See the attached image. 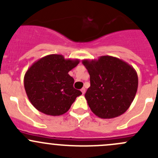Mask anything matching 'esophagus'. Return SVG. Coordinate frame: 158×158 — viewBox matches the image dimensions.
<instances>
[{
  "label": "esophagus",
  "instance_id": "34e87169",
  "mask_svg": "<svg viewBox=\"0 0 158 158\" xmlns=\"http://www.w3.org/2000/svg\"><path fill=\"white\" fill-rule=\"evenodd\" d=\"M81 92H82V94H84L85 92V88H82V89H81Z\"/></svg>",
  "mask_w": 158,
  "mask_h": 158
}]
</instances>
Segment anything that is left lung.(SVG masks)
I'll use <instances>...</instances> for the list:
<instances>
[{
	"label": "left lung",
	"instance_id": "1",
	"mask_svg": "<svg viewBox=\"0 0 158 158\" xmlns=\"http://www.w3.org/2000/svg\"><path fill=\"white\" fill-rule=\"evenodd\" d=\"M90 76V87L85 98L92 112L101 118H113L124 114L138 90L135 69L126 62L111 56L98 60H83Z\"/></svg>",
	"mask_w": 158,
	"mask_h": 158
}]
</instances>
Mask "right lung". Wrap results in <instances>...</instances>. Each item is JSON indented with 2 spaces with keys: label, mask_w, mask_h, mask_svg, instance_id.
<instances>
[{
  "label": "right lung",
  "mask_w": 158,
  "mask_h": 158,
  "mask_svg": "<svg viewBox=\"0 0 158 158\" xmlns=\"http://www.w3.org/2000/svg\"><path fill=\"white\" fill-rule=\"evenodd\" d=\"M79 63L78 59L50 54L38 60L27 69L23 79L25 91L38 111L52 116L68 111L76 97L82 95L74 89V79L69 75Z\"/></svg>",
  "instance_id": "obj_1"
}]
</instances>
